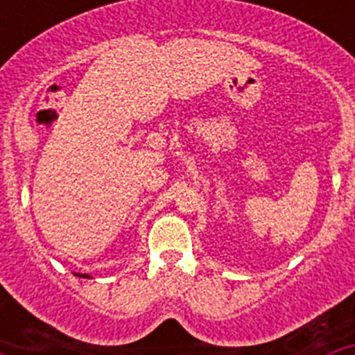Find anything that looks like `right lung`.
Listing matches in <instances>:
<instances>
[{
	"mask_svg": "<svg viewBox=\"0 0 355 355\" xmlns=\"http://www.w3.org/2000/svg\"><path fill=\"white\" fill-rule=\"evenodd\" d=\"M76 275H80V277H87V279L90 277V275H87V274H76Z\"/></svg>",
	"mask_w": 355,
	"mask_h": 355,
	"instance_id": "obj_1",
	"label": "right lung"
}]
</instances>
